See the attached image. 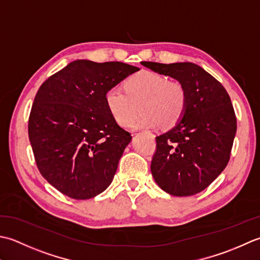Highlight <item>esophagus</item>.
Instances as JSON below:
<instances>
[{"label": "esophagus", "instance_id": "obj_1", "mask_svg": "<svg viewBox=\"0 0 260 260\" xmlns=\"http://www.w3.org/2000/svg\"><path fill=\"white\" fill-rule=\"evenodd\" d=\"M148 135H149V136L152 138V139H153V135H151V134H148Z\"/></svg>", "mask_w": 260, "mask_h": 260}]
</instances>
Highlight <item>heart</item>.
<instances>
[{"label":"heart","mask_w":260,"mask_h":260,"mask_svg":"<svg viewBox=\"0 0 260 260\" xmlns=\"http://www.w3.org/2000/svg\"><path fill=\"white\" fill-rule=\"evenodd\" d=\"M105 105L116 123L128 126L134 121L140 104L142 115L131 126L134 129L158 128L176 124L186 108V93L177 82L162 74L141 71L130 76L120 86L110 87L104 95Z\"/></svg>","instance_id":"1"}]
</instances>
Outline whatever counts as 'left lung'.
Instances as JSON below:
<instances>
[{
    "mask_svg": "<svg viewBox=\"0 0 260 260\" xmlns=\"http://www.w3.org/2000/svg\"><path fill=\"white\" fill-rule=\"evenodd\" d=\"M149 70L177 79L186 108L173 129L156 137L151 174L174 197L202 192L223 172L237 132V118L222 84L193 62L142 61Z\"/></svg>",
    "mask_w": 260,
    "mask_h": 260,
    "instance_id": "left-lung-1",
    "label": "left lung"
}]
</instances>
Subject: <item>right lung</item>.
Returning a JSON list of instances; mask_svg holds the SVG:
<instances>
[{"mask_svg": "<svg viewBox=\"0 0 260 260\" xmlns=\"http://www.w3.org/2000/svg\"><path fill=\"white\" fill-rule=\"evenodd\" d=\"M138 71L120 61L78 59L39 87L29 139L39 172L60 193L87 200L112 183L132 137L110 114L104 95Z\"/></svg>", "mask_w": 260, "mask_h": 260, "instance_id": "1", "label": "right lung"}]
</instances>
